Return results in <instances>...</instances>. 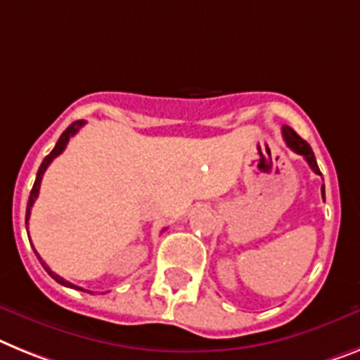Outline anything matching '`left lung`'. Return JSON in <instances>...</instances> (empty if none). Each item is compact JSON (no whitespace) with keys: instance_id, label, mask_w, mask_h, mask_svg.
<instances>
[{"instance_id":"8db88e82","label":"left lung","mask_w":360,"mask_h":360,"mask_svg":"<svg viewBox=\"0 0 360 360\" xmlns=\"http://www.w3.org/2000/svg\"><path fill=\"white\" fill-rule=\"evenodd\" d=\"M282 135H283V141L288 143V146L291 148L292 152L304 157V159L307 161V165L311 166V170L315 172V174L322 175L319 170V165H316L315 153H313L309 144H307L306 141H304V139L295 131V129L289 128V126H282ZM322 198H324V185H322Z\"/></svg>"}]
</instances>
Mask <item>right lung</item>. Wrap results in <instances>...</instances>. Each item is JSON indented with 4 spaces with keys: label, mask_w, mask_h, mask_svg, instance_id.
I'll list each match as a JSON object with an SVG mask.
<instances>
[{
    "label": "right lung",
    "mask_w": 360,
    "mask_h": 360,
    "mask_svg": "<svg viewBox=\"0 0 360 360\" xmlns=\"http://www.w3.org/2000/svg\"><path fill=\"white\" fill-rule=\"evenodd\" d=\"M84 124H86V122H84V120H75V122H72L71 126H69V128L65 129V131H63L62 135H60L58 143H56V146L53 148V152H51L49 155L45 157V159H44V162H41V165H40V168H38V174H36V181H34V186H32V190H31V195H29V203H27L25 226L29 225V217H31V208H32V205H34L36 198H38V192H40V183H41V177H44L45 170H47V166H49L51 162H53V159H54V157H58L60 153H62L63 150H65V146H68V143H69V139H71L72 135L77 134L78 129L82 128ZM29 241H31V240H29ZM32 249H34V247H32ZM34 252H36V250H34ZM36 256H38V259H40V262H41V258H40V255H38V252H36ZM41 265H44V269H45V271H47V273H49V276H51V278H54V280H56V282H58V283H62V285H65V288H72V289H80V291H86V289L78 288V285H75V283L68 282V280H63V278H62V276H58V274H56V273H53V271H51V269L47 267V264H45V262H41ZM87 292H89V291H87Z\"/></svg>",
    "instance_id": "obj_1"
}]
</instances>
